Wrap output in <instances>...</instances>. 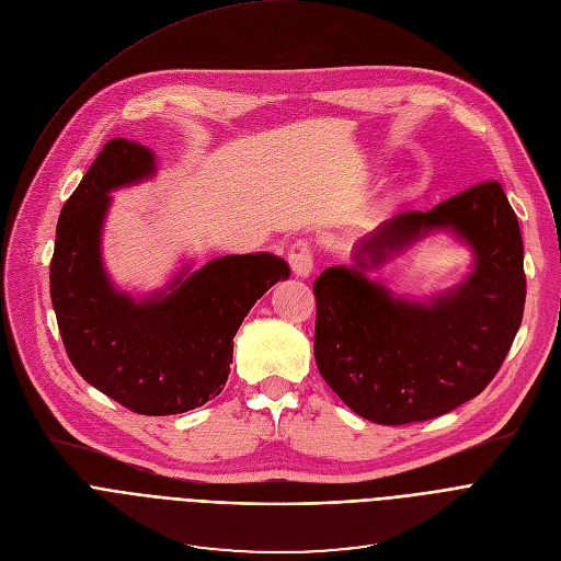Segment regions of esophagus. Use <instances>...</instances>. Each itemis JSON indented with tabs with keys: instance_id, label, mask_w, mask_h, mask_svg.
<instances>
[{
	"instance_id": "34e87169",
	"label": "esophagus",
	"mask_w": 561,
	"mask_h": 561,
	"mask_svg": "<svg viewBox=\"0 0 561 561\" xmlns=\"http://www.w3.org/2000/svg\"><path fill=\"white\" fill-rule=\"evenodd\" d=\"M288 261L295 277H309L313 273V252L305 241H297L290 245Z\"/></svg>"
}]
</instances>
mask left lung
<instances>
[{"instance_id": "1", "label": "left lung", "mask_w": 561, "mask_h": 561, "mask_svg": "<svg viewBox=\"0 0 561 561\" xmlns=\"http://www.w3.org/2000/svg\"><path fill=\"white\" fill-rule=\"evenodd\" d=\"M435 231L472 252V271L456 287L413 301L366 275ZM352 259L313 284V354L327 386L356 415L383 426L424 422L488 388L526 305L524 241L499 182L383 220Z\"/></svg>"}]
</instances>
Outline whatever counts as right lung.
I'll return each instance as SVG.
<instances>
[{
	"mask_svg": "<svg viewBox=\"0 0 561 561\" xmlns=\"http://www.w3.org/2000/svg\"><path fill=\"white\" fill-rule=\"evenodd\" d=\"M156 171L148 146L124 137L103 146L60 211L49 279L79 375L133 413L162 417L194 410L226 388L243 318L290 268L273 252L228 254L198 271L186 261L153 293L122 290L101 252L110 194Z\"/></svg>",
	"mask_w": 561,
	"mask_h": 561,
	"instance_id": "right-lung-1",
	"label": "right lung"
}]
</instances>
